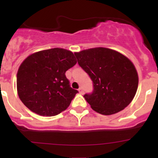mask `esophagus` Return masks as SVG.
Returning <instances> with one entry per match:
<instances>
[{
    "instance_id": "obj_1",
    "label": "esophagus",
    "mask_w": 158,
    "mask_h": 158,
    "mask_svg": "<svg viewBox=\"0 0 158 158\" xmlns=\"http://www.w3.org/2000/svg\"><path fill=\"white\" fill-rule=\"evenodd\" d=\"M79 90V94H84V90H83V89H82V88H79V90Z\"/></svg>"
}]
</instances>
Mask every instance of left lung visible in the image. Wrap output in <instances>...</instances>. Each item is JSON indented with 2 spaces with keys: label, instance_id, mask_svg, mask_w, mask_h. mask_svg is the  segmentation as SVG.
I'll list each match as a JSON object with an SVG mask.
<instances>
[{
  "label": "left lung",
  "instance_id": "obj_1",
  "mask_svg": "<svg viewBox=\"0 0 158 158\" xmlns=\"http://www.w3.org/2000/svg\"><path fill=\"white\" fill-rule=\"evenodd\" d=\"M79 66L90 76L94 92L85 100L97 113H118L133 100L138 74L133 62L118 51L106 48L87 49L74 52Z\"/></svg>",
  "mask_w": 158,
  "mask_h": 158
}]
</instances>
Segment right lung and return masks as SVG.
I'll list each match as a JSON object with an SVG mask.
<instances>
[{
    "mask_svg": "<svg viewBox=\"0 0 158 158\" xmlns=\"http://www.w3.org/2000/svg\"><path fill=\"white\" fill-rule=\"evenodd\" d=\"M73 53L63 48L35 52L27 56L17 73V91L24 106L41 116L52 117L70 106L78 93L65 72L77 64Z\"/></svg>",
    "mask_w": 158,
    "mask_h": 158,
    "instance_id": "add662e5",
    "label": "right lung"
}]
</instances>
